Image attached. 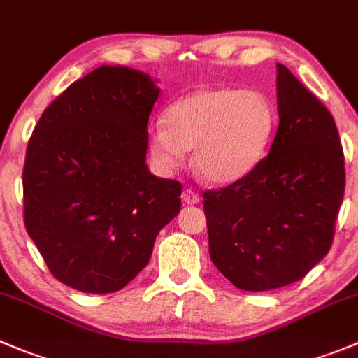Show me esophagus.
Masks as SVG:
<instances>
[{"mask_svg":"<svg viewBox=\"0 0 358 358\" xmlns=\"http://www.w3.org/2000/svg\"><path fill=\"white\" fill-rule=\"evenodd\" d=\"M182 201L185 204H197V203H199V196H197V194L194 192V190L185 189L182 192Z\"/></svg>","mask_w":358,"mask_h":358,"instance_id":"1","label":"esophagus"}]
</instances>
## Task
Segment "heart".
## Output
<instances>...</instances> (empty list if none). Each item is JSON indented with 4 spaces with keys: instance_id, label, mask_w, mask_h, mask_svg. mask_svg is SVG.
<instances>
[{
    "instance_id": "obj_1",
    "label": "heart",
    "mask_w": 358,
    "mask_h": 358,
    "mask_svg": "<svg viewBox=\"0 0 358 358\" xmlns=\"http://www.w3.org/2000/svg\"><path fill=\"white\" fill-rule=\"evenodd\" d=\"M164 124L148 133L152 161L162 173L182 168L194 148V168L210 183L248 175L271 143L275 110L259 91L204 87L175 99Z\"/></svg>"
}]
</instances>
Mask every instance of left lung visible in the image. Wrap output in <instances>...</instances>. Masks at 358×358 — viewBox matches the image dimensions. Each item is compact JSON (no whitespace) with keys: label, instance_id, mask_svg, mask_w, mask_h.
Listing matches in <instances>:
<instances>
[{"label":"left lung","instance_id":"1","mask_svg":"<svg viewBox=\"0 0 358 358\" xmlns=\"http://www.w3.org/2000/svg\"><path fill=\"white\" fill-rule=\"evenodd\" d=\"M278 131L248 175L208 190L211 262L248 292L304 278L327 255L345 194V157L329 110L276 64Z\"/></svg>","mask_w":358,"mask_h":358}]
</instances>
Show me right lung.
Listing matches in <instances>:
<instances>
[{"instance_id":"1","label":"right lung","mask_w":358,"mask_h":358,"mask_svg":"<svg viewBox=\"0 0 358 358\" xmlns=\"http://www.w3.org/2000/svg\"><path fill=\"white\" fill-rule=\"evenodd\" d=\"M155 80L99 66L38 120L22 171L24 224L52 275L87 294L124 289L180 213L182 183L148 171Z\"/></svg>"}]
</instances>
